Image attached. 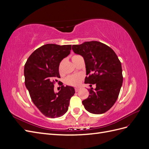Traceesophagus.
Masks as SVG:
<instances>
[{
	"instance_id": "esophagus-1",
	"label": "esophagus",
	"mask_w": 149,
	"mask_h": 149,
	"mask_svg": "<svg viewBox=\"0 0 149 149\" xmlns=\"http://www.w3.org/2000/svg\"><path fill=\"white\" fill-rule=\"evenodd\" d=\"M74 89H75V91H76V92H78V91H79L80 88H76Z\"/></svg>"
}]
</instances>
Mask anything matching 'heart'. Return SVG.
Returning a JSON list of instances; mask_svg holds the SVG:
<instances>
[{"label": "heart", "instance_id": "obj_1", "mask_svg": "<svg viewBox=\"0 0 149 149\" xmlns=\"http://www.w3.org/2000/svg\"><path fill=\"white\" fill-rule=\"evenodd\" d=\"M78 55H73L72 56V61H73L74 58L78 56ZM62 65H63V61H61L60 65L59 67H58V71L60 73H61L62 72ZM83 79V76L81 74H73L69 76L66 79V83L67 84L70 85V86H78L79 84V83L81 81V80Z\"/></svg>", "mask_w": 149, "mask_h": 149}]
</instances>
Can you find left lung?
<instances>
[{"label": "left lung", "instance_id": "8db88e82", "mask_svg": "<svg viewBox=\"0 0 149 149\" xmlns=\"http://www.w3.org/2000/svg\"><path fill=\"white\" fill-rule=\"evenodd\" d=\"M72 49L84 58L86 75H89L84 83L96 86L95 89H89L88 97L82 102L85 109L94 114L104 113L118 100L123 85L120 61L113 49L100 42L74 45Z\"/></svg>", "mask_w": 149, "mask_h": 149}]
</instances>
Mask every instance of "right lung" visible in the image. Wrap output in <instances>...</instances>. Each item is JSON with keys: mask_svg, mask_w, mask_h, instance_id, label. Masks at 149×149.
Returning a JSON list of instances; mask_svg holds the SVG:
<instances>
[{"mask_svg": "<svg viewBox=\"0 0 149 149\" xmlns=\"http://www.w3.org/2000/svg\"><path fill=\"white\" fill-rule=\"evenodd\" d=\"M71 49V45H44L31 54L25 65V84L31 100L39 111L49 118L64 115L75 93L73 87L64 86L63 84L59 92L54 91V84L60 78L59 65L70 55Z\"/></svg>", "mask_w": 149, "mask_h": 149, "instance_id": "1", "label": "right lung"}]
</instances>
